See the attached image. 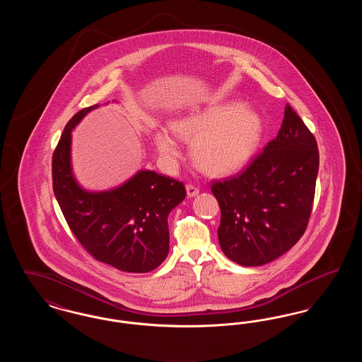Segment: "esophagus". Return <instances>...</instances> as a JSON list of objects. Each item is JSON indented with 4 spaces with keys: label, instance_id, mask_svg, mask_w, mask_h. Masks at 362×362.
Instances as JSON below:
<instances>
[{
    "label": "esophagus",
    "instance_id": "34e87169",
    "mask_svg": "<svg viewBox=\"0 0 362 362\" xmlns=\"http://www.w3.org/2000/svg\"><path fill=\"white\" fill-rule=\"evenodd\" d=\"M186 189H187V195L189 197H195V195L199 194V189L197 186H194V185H187Z\"/></svg>",
    "mask_w": 362,
    "mask_h": 362
}]
</instances>
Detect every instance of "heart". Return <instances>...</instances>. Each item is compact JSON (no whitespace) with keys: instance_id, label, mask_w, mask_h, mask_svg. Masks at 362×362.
<instances>
[{"instance_id":"b5f03b06","label":"heart","mask_w":362,"mask_h":362,"mask_svg":"<svg viewBox=\"0 0 362 362\" xmlns=\"http://www.w3.org/2000/svg\"><path fill=\"white\" fill-rule=\"evenodd\" d=\"M173 133L192 142L195 164L209 175L223 176L243 168L258 148L262 121L240 102L192 112L175 122ZM156 146L167 161L180 155L176 139L165 130L157 132Z\"/></svg>"}]
</instances>
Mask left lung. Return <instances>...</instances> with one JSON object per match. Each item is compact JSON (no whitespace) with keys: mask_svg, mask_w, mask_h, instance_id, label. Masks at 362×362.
Returning a JSON list of instances; mask_svg holds the SVG:
<instances>
[{"mask_svg":"<svg viewBox=\"0 0 362 362\" xmlns=\"http://www.w3.org/2000/svg\"><path fill=\"white\" fill-rule=\"evenodd\" d=\"M317 171L315 136L288 104L278 136L241 173L211 183L225 255L251 267L289 251L308 226Z\"/></svg>","mask_w":362,"mask_h":362,"instance_id":"1","label":"left lung"}]
</instances>
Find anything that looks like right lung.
Returning a JSON list of instances; mask_svg holds the SVG:
<instances>
[{"label": "right lung", "mask_w": 362, "mask_h": 362, "mask_svg": "<svg viewBox=\"0 0 362 362\" xmlns=\"http://www.w3.org/2000/svg\"><path fill=\"white\" fill-rule=\"evenodd\" d=\"M90 105L68 122L52 153V189L70 230L99 262L121 272L148 273L168 255V214L186 198L185 185L155 171H139L118 189L88 192L73 177V127Z\"/></svg>", "instance_id": "add662e5"}]
</instances>
